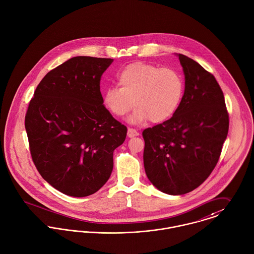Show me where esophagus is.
<instances>
[{"label": "esophagus", "instance_id": "esophagus-1", "mask_svg": "<svg viewBox=\"0 0 254 254\" xmlns=\"http://www.w3.org/2000/svg\"><path fill=\"white\" fill-rule=\"evenodd\" d=\"M137 135H139V133L134 128H128L127 129V136L128 137H134V136H137Z\"/></svg>", "mask_w": 254, "mask_h": 254}]
</instances>
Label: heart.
<instances>
[{"instance_id": "b5f03b06", "label": "heart", "mask_w": 254, "mask_h": 254, "mask_svg": "<svg viewBox=\"0 0 254 254\" xmlns=\"http://www.w3.org/2000/svg\"><path fill=\"white\" fill-rule=\"evenodd\" d=\"M119 86H109L103 92L105 107L116 117H123L132 106L128 117L133 125L150 120L163 123L175 113L182 99L184 82L172 68L136 62L126 66L117 75Z\"/></svg>"}]
</instances>
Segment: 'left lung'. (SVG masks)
Masks as SVG:
<instances>
[{
	"label": "left lung",
	"instance_id": "8db88e82",
	"mask_svg": "<svg viewBox=\"0 0 254 254\" xmlns=\"http://www.w3.org/2000/svg\"><path fill=\"white\" fill-rule=\"evenodd\" d=\"M185 89L172 117L143 130V161L150 182L161 192L183 195L215 168L227 138L229 116L221 87L195 60L176 55Z\"/></svg>",
	"mask_w": 254,
	"mask_h": 254
}]
</instances>
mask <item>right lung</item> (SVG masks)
I'll return each mask as SVG.
<instances>
[{"mask_svg": "<svg viewBox=\"0 0 254 254\" xmlns=\"http://www.w3.org/2000/svg\"><path fill=\"white\" fill-rule=\"evenodd\" d=\"M111 58L76 57L50 71L29 103L25 128L33 162L59 192H97L113 170L114 150L127 127L103 104L100 78Z\"/></svg>", "mask_w": 254, "mask_h": 254, "instance_id": "add662e5", "label": "right lung"}]
</instances>
